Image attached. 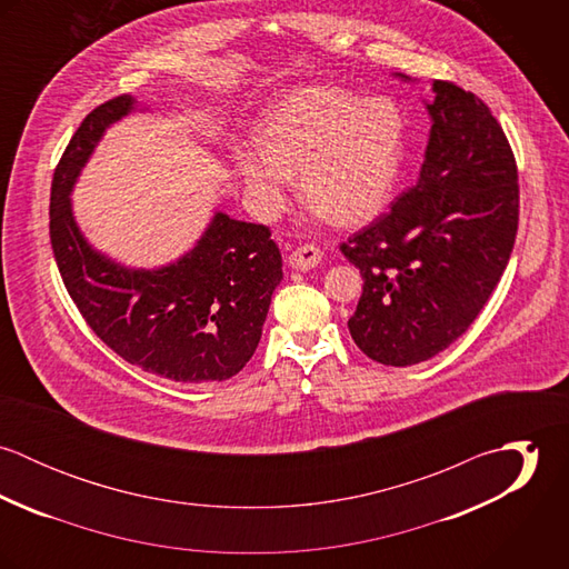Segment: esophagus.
<instances>
[{
  "label": "esophagus",
  "instance_id": "obj_1",
  "mask_svg": "<svg viewBox=\"0 0 569 569\" xmlns=\"http://www.w3.org/2000/svg\"><path fill=\"white\" fill-rule=\"evenodd\" d=\"M320 260H322V251L313 244H302L289 253V267L298 271H311L320 264Z\"/></svg>",
  "mask_w": 569,
  "mask_h": 569
}]
</instances>
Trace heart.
<instances>
[{
  "label": "heart",
  "instance_id": "heart-1",
  "mask_svg": "<svg viewBox=\"0 0 569 569\" xmlns=\"http://www.w3.org/2000/svg\"><path fill=\"white\" fill-rule=\"evenodd\" d=\"M256 144L232 151L253 217L276 221L298 177L302 203L339 228H359L392 201L406 156V122L388 100L309 84L269 107L256 127Z\"/></svg>",
  "mask_w": 569,
  "mask_h": 569
}]
</instances>
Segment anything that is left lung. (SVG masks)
<instances>
[{
    "label": "left lung",
    "instance_id": "1",
    "mask_svg": "<svg viewBox=\"0 0 569 569\" xmlns=\"http://www.w3.org/2000/svg\"><path fill=\"white\" fill-rule=\"evenodd\" d=\"M431 96L422 100L431 129L416 183L341 244L363 276L350 335L395 368L431 359L473 325L519 221L517 163L487 104L447 81L431 82Z\"/></svg>",
    "mask_w": 569,
    "mask_h": 569
}]
</instances>
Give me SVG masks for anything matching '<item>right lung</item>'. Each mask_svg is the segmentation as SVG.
I'll return each mask as SVG.
<instances>
[{
	"mask_svg": "<svg viewBox=\"0 0 569 569\" xmlns=\"http://www.w3.org/2000/svg\"><path fill=\"white\" fill-rule=\"evenodd\" d=\"M144 111L120 96L82 120L52 179L54 258L87 325L124 361L181 383L226 381L256 352L282 280L269 230L214 210L188 251L144 269L96 249L74 214V186L107 129Z\"/></svg>",
	"mask_w": 569,
	"mask_h": 569,
	"instance_id": "1",
	"label": "right lung"
}]
</instances>
